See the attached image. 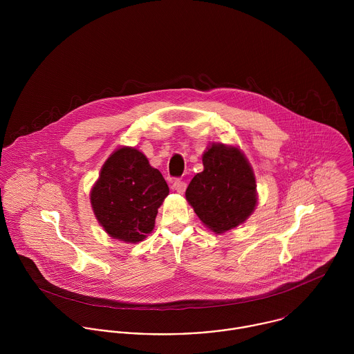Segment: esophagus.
I'll list each match as a JSON object with an SVG mask.
<instances>
[{
    "label": "esophagus",
    "instance_id": "34e87169",
    "mask_svg": "<svg viewBox=\"0 0 354 354\" xmlns=\"http://www.w3.org/2000/svg\"><path fill=\"white\" fill-rule=\"evenodd\" d=\"M173 189L177 191L178 194H184L185 189H187V183L178 178V180H176V181L173 183Z\"/></svg>",
    "mask_w": 354,
    "mask_h": 354
}]
</instances>
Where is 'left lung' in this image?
I'll list each match as a JSON object with an SVG mask.
<instances>
[{
  "instance_id": "obj_1",
  "label": "left lung",
  "mask_w": 354,
  "mask_h": 354,
  "mask_svg": "<svg viewBox=\"0 0 354 354\" xmlns=\"http://www.w3.org/2000/svg\"><path fill=\"white\" fill-rule=\"evenodd\" d=\"M203 166L185 196L207 227L223 233L243 223L254 209L252 167L239 149L223 145H212L203 153Z\"/></svg>"
}]
</instances>
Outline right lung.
<instances>
[{
    "label": "right lung",
    "instance_id": "obj_1",
    "mask_svg": "<svg viewBox=\"0 0 354 354\" xmlns=\"http://www.w3.org/2000/svg\"><path fill=\"white\" fill-rule=\"evenodd\" d=\"M169 187L158 169L136 149H118L104 162L91 191V204L103 229L114 239L139 243L151 233Z\"/></svg>",
    "mask_w": 354,
    "mask_h": 354
}]
</instances>
